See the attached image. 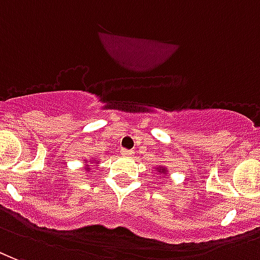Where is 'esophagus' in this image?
I'll return each instance as SVG.
<instances>
[{"label": "esophagus", "instance_id": "1", "mask_svg": "<svg viewBox=\"0 0 260 260\" xmlns=\"http://www.w3.org/2000/svg\"><path fill=\"white\" fill-rule=\"evenodd\" d=\"M120 153H122V155H124V156H130V155H133V151L132 149L120 148Z\"/></svg>", "mask_w": 260, "mask_h": 260}]
</instances>
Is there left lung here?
I'll return each instance as SVG.
<instances>
[{"label": "left lung", "instance_id": "1", "mask_svg": "<svg viewBox=\"0 0 260 260\" xmlns=\"http://www.w3.org/2000/svg\"><path fill=\"white\" fill-rule=\"evenodd\" d=\"M162 172H164V169H160V173H162Z\"/></svg>", "mask_w": 260, "mask_h": 260}]
</instances>
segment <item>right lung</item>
Listing matches in <instances>:
<instances>
[{
  "label": "right lung",
  "mask_w": 260,
  "mask_h": 260,
  "mask_svg": "<svg viewBox=\"0 0 260 260\" xmlns=\"http://www.w3.org/2000/svg\"><path fill=\"white\" fill-rule=\"evenodd\" d=\"M87 166H88V165H87Z\"/></svg>",
  "instance_id": "obj_1"
}]
</instances>
